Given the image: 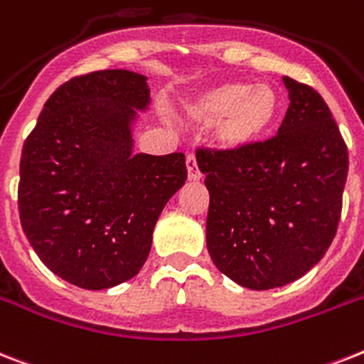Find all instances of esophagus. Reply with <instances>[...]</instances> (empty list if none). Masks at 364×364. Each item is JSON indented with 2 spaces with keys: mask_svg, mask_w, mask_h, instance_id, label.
<instances>
[{
  "mask_svg": "<svg viewBox=\"0 0 364 364\" xmlns=\"http://www.w3.org/2000/svg\"><path fill=\"white\" fill-rule=\"evenodd\" d=\"M187 170H188V181H200L202 179V173L198 170L196 156L188 153L187 155Z\"/></svg>",
  "mask_w": 364,
  "mask_h": 364,
  "instance_id": "1",
  "label": "esophagus"
}]
</instances>
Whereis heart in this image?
<instances>
[{
    "instance_id": "obj_1",
    "label": "heart",
    "mask_w": 364,
    "mask_h": 364,
    "mask_svg": "<svg viewBox=\"0 0 364 364\" xmlns=\"http://www.w3.org/2000/svg\"><path fill=\"white\" fill-rule=\"evenodd\" d=\"M183 112L192 125L215 127L213 141L220 151L241 153L273 132L282 99L269 84L224 82L188 99Z\"/></svg>"
}]
</instances>
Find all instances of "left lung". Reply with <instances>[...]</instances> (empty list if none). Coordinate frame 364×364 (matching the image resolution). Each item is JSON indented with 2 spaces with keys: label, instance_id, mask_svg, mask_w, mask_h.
I'll return each mask as SVG.
<instances>
[{
  "label": "left lung",
  "instance_id": "8db88e82",
  "mask_svg": "<svg viewBox=\"0 0 364 364\" xmlns=\"http://www.w3.org/2000/svg\"><path fill=\"white\" fill-rule=\"evenodd\" d=\"M289 108L274 138L196 155L205 176L213 264L249 289L286 286L323 256L341 220L348 147L312 87L284 76Z\"/></svg>",
  "mask_w": 364,
  "mask_h": 364
}]
</instances>
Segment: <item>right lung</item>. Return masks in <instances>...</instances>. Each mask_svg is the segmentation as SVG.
Instances as JSON below:
<instances>
[{
	"instance_id": "1",
	"label": "right lung",
	"mask_w": 364,
	"mask_h": 364,
	"mask_svg": "<svg viewBox=\"0 0 364 364\" xmlns=\"http://www.w3.org/2000/svg\"><path fill=\"white\" fill-rule=\"evenodd\" d=\"M147 76L97 70L59 85L23 144L20 223L46 267L106 289L132 279L151 250L168 200L185 185L183 153H134Z\"/></svg>"
}]
</instances>
